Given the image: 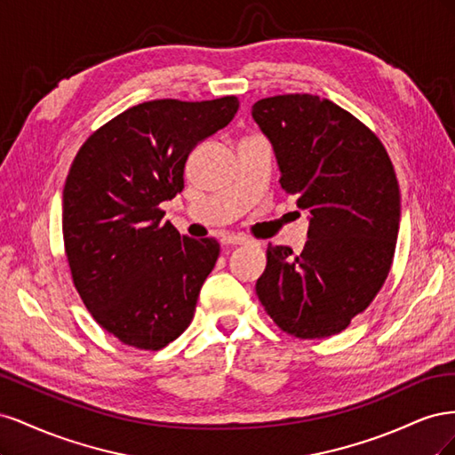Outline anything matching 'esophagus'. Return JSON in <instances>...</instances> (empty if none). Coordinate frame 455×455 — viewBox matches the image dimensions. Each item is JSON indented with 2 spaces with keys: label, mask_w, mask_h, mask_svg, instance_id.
I'll return each mask as SVG.
<instances>
[{
  "label": "esophagus",
  "mask_w": 455,
  "mask_h": 455,
  "mask_svg": "<svg viewBox=\"0 0 455 455\" xmlns=\"http://www.w3.org/2000/svg\"><path fill=\"white\" fill-rule=\"evenodd\" d=\"M244 243H249V239L243 235H231V233H228V235L222 237V244H244Z\"/></svg>",
  "instance_id": "1"
}]
</instances>
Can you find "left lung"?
<instances>
[{"mask_svg": "<svg viewBox=\"0 0 455 455\" xmlns=\"http://www.w3.org/2000/svg\"><path fill=\"white\" fill-rule=\"evenodd\" d=\"M275 151L281 188L309 212L294 256L267 246L256 294L281 330L321 339L346 330L387 279L401 222V191L378 136L315 94H279L252 106Z\"/></svg>", "mask_w": 455, "mask_h": 455, "instance_id": "left-lung-1", "label": "left lung"}]
</instances>
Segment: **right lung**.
<instances>
[{"label":"right lung","instance_id":"right-lung-1","mask_svg":"<svg viewBox=\"0 0 455 455\" xmlns=\"http://www.w3.org/2000/svg\"><path fill=\"white\" fill-rule=\"evenodd\" d=\"M237 96L132 106L79 148L62 194V235L85 307L125 346L157 351L194 319L220 244L163 222L184 189L188 156L224 129Z\"/></svg>","mask_w":455,"mask_h":455}]
</instances>
